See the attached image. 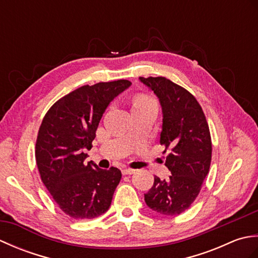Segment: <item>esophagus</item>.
Instances as JSON below:
<instances>
[{
  "label": "esophagus",
  "mask_w": 258,
  "mask_h": 258,
  "mask_svg": "<svg viewBox=\"0 0 258 258\" xmlns=\"http://www.w3.org/2000/svg\"><path fill=\"white\" fill-rule=\"evenodd\" d=\"M134 173H135V169H133V168L125 167V168L123 169V174H124V175H131V174H134Z\"/></svg>",
  "instance_id": "1"
}]
</instances>
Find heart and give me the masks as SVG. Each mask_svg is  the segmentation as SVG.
Returning <instances> with one entry per match:
<instances>
[{
	"label": "heart",
	"mask_w": 258,
	"mask_h": 258,
	"mask_svg": "<svg viewBox=\"0 0 258 258\" xmlns=\"http://www.w3.org/2000/svg\"><path fill=\"white\" fill-rule=\"evenodd\" d=\"M152 104H156V103L151 96L146 94H138L133 98V108L149 106V105H152Z\"/></svg>",
	"instance_id": "b5f03b06"
}]
</instances>
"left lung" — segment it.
I'll return each mask as SVG.
<instances>
[{
	"label": "left lung",
	"mask_w": 258,
	"mask_h": 258,
	"mask_svg": "<svg viewBox=\"0 0 258 258\" xmlns=\"http://www.w3.org/2000/svg\"><path fill=\"white\" fill-rule=\"evenodd\" d=\"M160 100L163 125L160 143L165 146L168 179L154 177L144 194L146 205L166 216L179 215L200 194L210 171L212 141L204 112L196 98L184 87L166 78H140Z\"/></svg>",
	"instance_id": "obj_1"
}]
</instances>
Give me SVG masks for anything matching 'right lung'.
<instances>
[{"label":"right lung","mask_w":258,"mask_h":258,"mask_svg":"<svg viewBox=\"0 0 258 258\" xmlns=\"http://www.w3.org/2000/svg\"><path fill=\"white\" fill-rule=\"evenodd\" d=\"M127 80L81 86L48 109L38 130L35 160L43 184L61 210L75 220L95 218L111 206L122 173L85 163L108 104L131 86Z\"/></svg>","instance_id":"1"}]
</instances>
